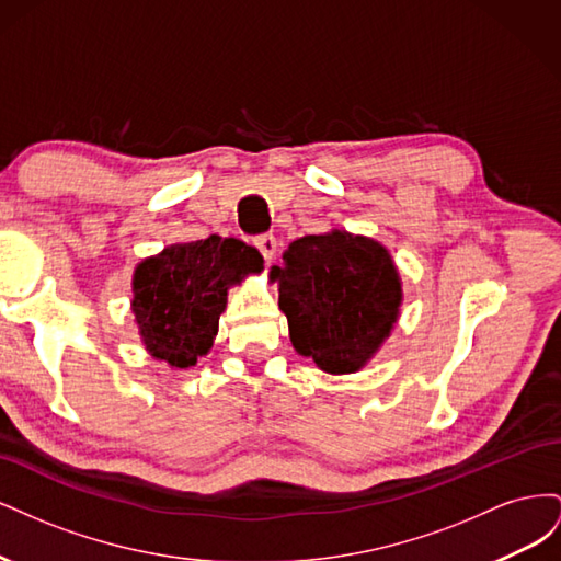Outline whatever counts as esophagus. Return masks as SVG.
<instances>
[{
	"instance_id": "obj_1",
	"label": "esophagus",
	"mask_w": 561,
	"mask_h": 561,
	"mask_svg": "<svg viewBox=\"0 0 561 561\" xmlns=\"http://www.w3.org/2000/svg\"><path fill=\"white\" fill-rule=\"evenodd\" d=\"M254 248H257V250L264 254L266 262H271V260L276 257V250H278L276 236H274V233H262V236H257V239H254Z\"/></svg>"
}]
</instances>
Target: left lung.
<instances>
[{
  "label": "left lung",
  "mask_w": 561,
  "mask_h": 561,
  "mask_svg": "<svg viewBox=\"0 0 561 561\" xmlns=\"http://www.w3.org/2000/svg\"><path fill=\"white\" fill-rule=\"evenodd\" d=\"M297 353L330 375L367 365L393 330L402 285L388 250L348 231L304 236L271 268Z\"/></svg>",
  "instance_id": "obj_1"
}]
</instances>
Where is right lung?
Masks as SVG:
<instances>
[{"label":"right lung","mask_w":561,"mask_h":561,"mask_svg":"<svg viewBox=\"0 0 561 561\" xmlns=\"http://www.w3.org/2000/svg\"><path fill=\"white\" fill-rule=\"evenodd\" d=\"M262 268L257 250L222 236L168 245L140 262L130 307L151 358L194 367L213 346L229 287Z\"/></svg>","instance_id":"1"}]
</instances>
